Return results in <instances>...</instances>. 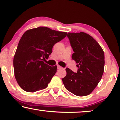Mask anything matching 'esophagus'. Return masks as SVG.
I'll list each match as a JSON object with an SVG mask.
<instances>
[{"mask_svg":"<svg viewBox=\"0 0 120 120\" xmlns=\"http://www.w3.org/2000/svg\"><path fill=\"white\" fill-rule=\"evenodd\" d=\"M57 68H58V69H63V68L61 66H60V65H57Z\"/></svg>","mask_w":120,"mask_h":120,"instance_id":"1","label":"esophagus"}]
</instances>
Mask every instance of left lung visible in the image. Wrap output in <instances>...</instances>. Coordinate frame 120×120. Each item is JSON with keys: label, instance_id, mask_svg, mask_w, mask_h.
Returning <instances> with one entry per match:
<instances>
[{"label": "left lung", "instance_id": "obj_1", "mask_svg": "<svg viewBox=\"0 0 120 120\" xmlns=\"http://www.w3.org/2000/svg\"><path fill=\"white\" fill-rule=\"evenodd\" d=\"M74 53L71 58L78 64L77 73L66 68L62 79L65 88L76 96H86L92 92L101 80L104 68V53L91 36L84 32L68 33Z\"/></svg>", "mask_w": 120, "mask_h": 120}]
</instances>
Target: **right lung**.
<instances>
[{
	"label": "right lung",
	"mask_w": 120,
	"mask_h": 120,
	"mask_svg": "<svg viewBox=\"0 0 120 120\" xmlns=\"http://www.w3.org/2000/svg\"><path fill=\"white\" fill-rule=\"evenodd\" d=\"M67 34L45 27L29 29L23 34L14 57L15 77L22 90L35 92L47 87L57 67L43 60L51 54L53 45Z\"/></svg>",
	"instance_id": "add662e5"
}]
</instances>
